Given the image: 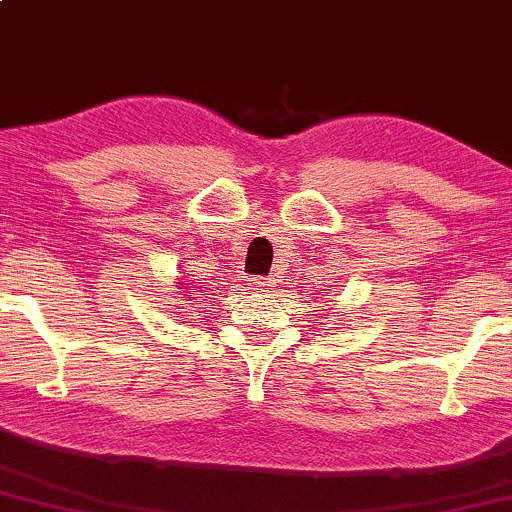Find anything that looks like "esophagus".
<instances>
[{
	"mask_svg": "<svg viewBox=\"0 0 512 512\" xmlns=\"http://www.w3.org/2000/svg\"><path fill=\"white\" fill-rule=\"evenodd\" d=\"M250 289H253V292H259V294H269V292H273V289H276V278H255V280H250Z\"/></svg>",
	"mask_w": 512,
	"mask_h": 512,
	"instance_id": "34e87169",
	"label": "esophagus"
}]
</instances>
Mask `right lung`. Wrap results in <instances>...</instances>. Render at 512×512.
I'll return each mask as SVG.
<instances>
[{
	"label": "right lung",
	"instance_id": "right-lung-1",
	"mask_svg": "<svg viewBox=\"0 0 512 512\" xmlns=\"http://www.w3.org/2000/svg\"><path fill=\"white\" fill-rule=\"evenodd\" d=\"M177 287H179V289H181V296H190V292H188V287H186V285H183V282H177ZM183 291H186L187 294L183 295L182 294ZM190 299H193V296H190ZM190 299H186V301H190Z\"/></svg>",
	"mask_w": 512,
	"mask_h": 512
}]
</instances>
